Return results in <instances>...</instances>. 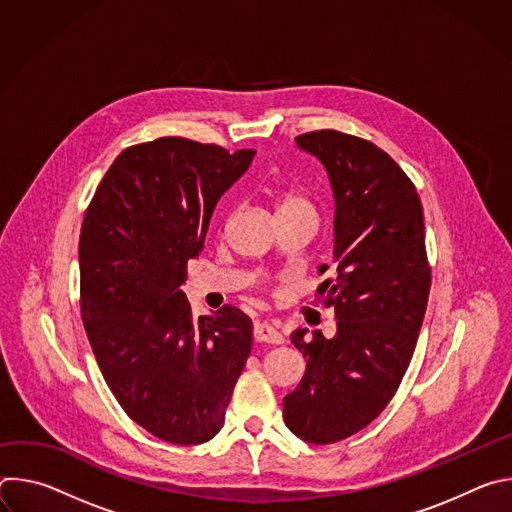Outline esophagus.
I'll list each match as a JSON object with an SVG mask.
<instances>
[{"label":"esophagus","mask_w":512,"mask_h":512,"mask_svg":"<svg viewBox=\"0 0 512 512\" xmlns=\"http://www.w3.org/2000/svg\"><path fill=\"white\" fill-rule=\"evenodd\" d=\"M253 336L257 342H269V344H281L283 336L277 328H273L267 322H257L253 328Z\"/></svg>","instance_id":"1"}]
</instances>
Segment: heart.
I'll return each instance as SVG.
<instances>
[{
	"label": "heart",
	"mask_w": 512,
	"mask_h": 512,
	"mask_svg": "<svg viewBox=\"0 0 512 512\" xmlns=\"http://www.w3.org/2000/svg\"><path fill=\"white\" fill-rule=\"evenodd\" d=\"M291 204H302V200L300 198H285L281 206H291Z\"/></svg>",
	"instance_id": "obj_1"
}]
</instances>
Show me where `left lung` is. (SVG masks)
Wrapping results in <instances>:
<instances>
[{
  "label": "left lung",
  "mask_w": 512,
  "mask_h": 512,
  "mask_svg": "<svg viewBox=\"0 0 512 512\" xmlns=\"http://www.w3.org/2000/svg\"><path fill=\"white\" fill-rule=\"evenodd\" d=\"M296 143L324 166L334 194V279L318 294L338 322L332 338L291 332L308 364L283 397V421L300 440L326 446L367 427L393 399L419 338L431 271L421 200L389 154L334 129Z\"/></svg>",
  "instance_id": "8db88e82"
}]
</instances>
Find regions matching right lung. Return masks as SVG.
Returning <instances> with one entry per match:
<instances>
[{"label": "right lung", "instance_id": "right-lung-1", "mask_svg": "<svg viewBox=\"0 0 512 512\" xmlns=\"http://www.w3.org/2000/svg\"><path fill=\"white\" fill-rule=\"evenodd\" d=\"M255 150L160 137L123 150L85 214L81 314L99 369L145 431L176 446L221 431L251 352L253 324L235 306L192 318L180 289L216 202Z\"/></svg>", "mask_w": 512, "mask_h": 512}]
</instances>
